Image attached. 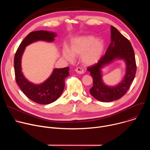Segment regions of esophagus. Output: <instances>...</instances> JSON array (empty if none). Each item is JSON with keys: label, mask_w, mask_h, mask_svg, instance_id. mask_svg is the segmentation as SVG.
<instances>
[{"label": "esophagus", "mask_w": 150, "mask_h": 150, "mask_svg": "<svg viewBox=\"0 0 150 150\" xmlns=\"http://www.w3.org/2000/svg\"><path fill=\"white\" fill-rule=\"evenodd\" d=\"M75 71L76 72H77L78 74H82L83 73V69L81 68H77L76 69H75Z\"/></svg>", "instance_id": "esophagus-1"}]
</instances>
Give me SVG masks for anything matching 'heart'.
Segmentation results:
<instances>
[{
	"label": "heart",
	"instance_id": "b5f03b06",
	"mask_svg": "<svg viewBox=\"0 0 150 150\" xmlns=\"http://www.w3.org/2000/svg\"><path fill=\"white\" fill-rule=\"evenodd\" d=\"M105 50L103 40L93 35H81L74 38L70 48L63 50V56L68 61L73 62L75 56H80L85 65L91 66L97 63L101 59Z\"/></svg>",
	"mask_w": 150,
	"mask_h": 150
}]
</instances>
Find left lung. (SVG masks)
<instances>
[{"label": "left lung", "mask_w": 150, "mask_h": 150, "mask_svg": "<svg viewBox=\"0 0 150 150\" xmlns=\"http://www.w3.org/2000/svg\"><path fill=\"white\" fill-rule=\"evenodd\" d=\"M110 29L111 42L105 55L97 64L87 68L93 79L90 94L103 102H111L123 97L129 90L137 70L134 51L130 41L112 25ZM117 59H123L126 65L123 79L114 86L106 85L102 80V69Z\"/></svg>", "instance_id": "obj_1"}]
</instances>
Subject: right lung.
<instances>
[{
  "label": "right lung",
  "instance_id": "1",
  "mask_svg": "<svg viewBox=\"0 0 150 150\" xmlns=\"http://www.w3.org/2000/svg\"><path fill=\"white\" fill-rule=\"evenodd\" d=\"M56 36L54 32L43 30L30 33L21 42L14 57L15 74L18 86L28 98L40 104L52 103L60 96L65 88V79L69 75V68H55L46 81L35 84L29 81L22 72L21 59L27 46L38 41L51 42Z\"/></svg>",
  "mask_w": 150,
  "mask_h": 150
}]
</instances>
